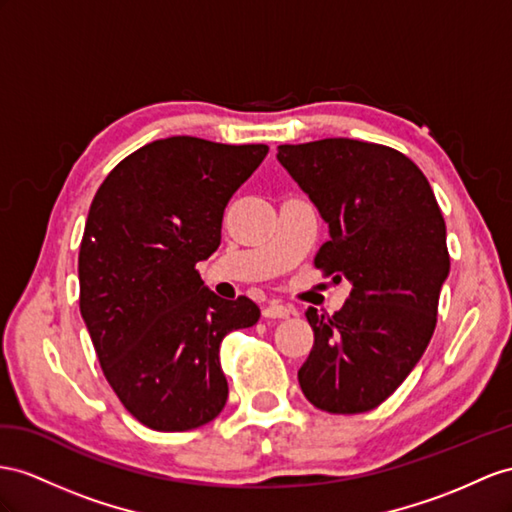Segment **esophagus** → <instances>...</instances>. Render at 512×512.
Returning <instances> with one entry per match:
<instances>
[{"instance_id": "obj_1", "label": "esophagus", "mask_w": 512, "mask_h": 512, "mask_svg": "<svg viewBox=\"0 0 512 512\" xmlns=\"http://www.w3.org/2000/svg\"><path fill=\"white\" fill-rule=\"evenodd\" d=\"M290 313H292V309L281 305V303H270L264 307V318H287Z\"/></svg>"}]
</instances>
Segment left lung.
I'll list each match as a JSON object with an SVG mask.
<instances>
[{
	"instance_id": "8db88e82",
	"label": "left lung",
	"mask_w": 512,
	"mask_h": 512,
	"mask_svg": "<svg viewBox=\"0 0 512 512\" xmlns=\"http://www.w3.org/2000/svg\"><path fill=\"white\" fill-rule=\"evenodd\" d=\"M277 160L329 225L313 264L352 283L342 311L305 313L313 348L298 370L300 389L322 411H372L411 374L435 333L450 272L441 209L422 170L383 144H281Z\"/></svg>"
}]
</instances>
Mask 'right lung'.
Here are the masks:
<instances>
[{"instance_id": "add662e5", "label": "right lung", "mask_w": 512, "mask_h": 512, "mask_svg": "<svg viewBox=\"0 0 512 512\" xmlns=\"http://www.w3.org/2000/svg\"><path fill=\"white\" fill-rule=\"evenodd\" d=\"M266 144L173 136L116 164L90 205L80 246V311L125 409L162 432L225 409L220 342L259 320L251 298L209 292L196 270L220 244L222 214Z\"/></svg>"}]
</instances>
